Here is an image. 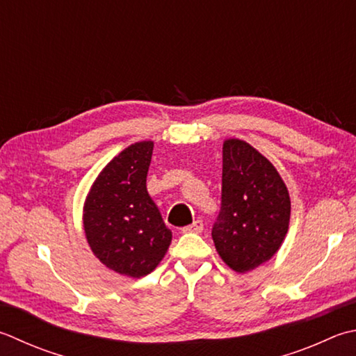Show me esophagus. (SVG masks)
I'll return each mask as SVG.
<instances>
[{"instance_id":"esophagus-1","label":"esophagus","mask_w":356,"mask_h":356,"mask_svg":"<svg viewBox=\"0 0 356 356\" xmlns=\"http://www.w3.org/2000/svg\"><path fill=\"white\" fill-rule=\"evenodd\" d=\"M202 229H204V224H202V220H194L191 225H188V227H185L182 232L184 233H200Z\"/></svg>"}]
</instances>
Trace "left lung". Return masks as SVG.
Here are the masks:
<instances>
[{"instance_id":"1","label":"left lung","mask_w":356,"mask_h":356,"mask_svg":"<svg viewBox=\"0 0 356 356\" xmlns=\"http://www.w3.org/2000/svg\"><path fill=\"white\" fill-rule=\"evenodd\" d=\"M220 211L211 236L216 250L238 273L267 262L287 234L290 197L280 172L238 138L222 149Z\"/></svg>"}]
</instances>
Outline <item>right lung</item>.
I'll use <instances>...</instances> for the list:
<instances>
[{
  "label": "right lung",
  "mask_w": 356,
  "mask_h": 356,
  "mask_svg": "<svg viewBox=\"0 0 356 356\" xmlns=\"http://www.w3.org/2000/svg\"><path fill=\"white\" fill-rule=\"evenodd\" d=\"M152 142L128 146L104 166L85 204L86 239L108 268L131 277L151 273L172 233L146 190Z\"/></svg>",
  "instance_id": "right-lung-1"
}]
</instances>
